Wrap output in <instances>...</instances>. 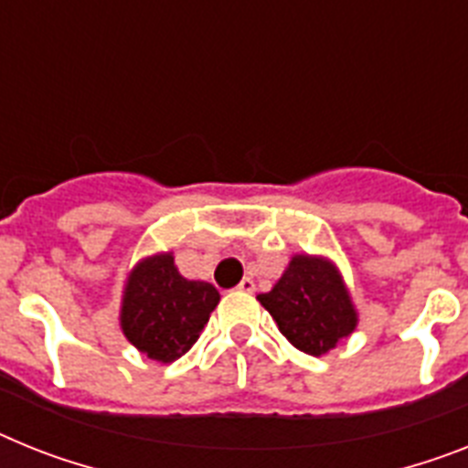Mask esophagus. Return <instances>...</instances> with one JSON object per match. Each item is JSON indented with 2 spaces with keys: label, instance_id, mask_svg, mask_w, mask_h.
I'll use <instances>...</instances> for the list:
<instances>
[{
  "label": "esophagus",
  "instance_id": "1",
  "mask_svg": "<svg viewBox=\"0 0 468 468\" xmlns=\"http://www.w3.org/2000/svg\"><path fill=\"white\" fill-rule=\"evenodd\" d=\"M238 290H240V292H250V294H252L254 290H257V285H254L252 278H242L240 285H238Z\"/></svg>",
  "mask_w": 468,
  "mask_h": 468
}]
</instances>
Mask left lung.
I'll use <instances>...</instances> for the list:
<instances>
[{"label": "left lung", "mask_w": 468, "mask_h": 468, "mask_svg": "<svg viewBox=\"0 0 468 468\" xmlns=\"http://www.w3.org/2000/svg\"><path fill=\"white\" fill-rule=\"evenodd\" d=\"M278 331L304 355H328L359 324L345 278L331 259L294 254L269 292L257 294Z\"/></svg>", "instance_id": "left-lung-1"}]
</instances>
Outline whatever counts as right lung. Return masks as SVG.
Wrapping results in <instances>:
<instances>
[{
  "instance_id": "add662e5",
  "label": "right lung",
  "mask_w": 468,
  "mask_h": 468,
  "mask_svg": "<svg viewBox=\"0 0 468 468\" xmlns=\"http://www.w3.org/2000/svg\"><path fill=\"white\" fill-rule=\"evenodd\" d=\"M218 300L211 282L180 276L174 252H156L125 276L121 331L137 352L171 364L197 343Z\"/></svg>"
}]
</instances>
